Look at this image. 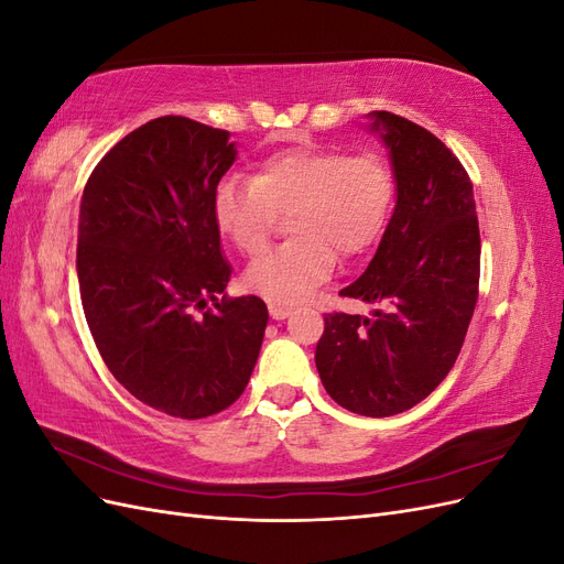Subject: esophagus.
Returning a JSON list of instances; mask_svg holds the SVG:
<instances>
[{"label":"esophagus","instance_id":"34e87169","mask_svg":"<svg viewBox=\"0 0 564 564\" xmlns=\"http://www.w3.org/2000/svg\"><path fill=\"white\" fill-rule=\"evenodd\" d=\"M268 313H270L272 319H284V317L292 315V308H289V305H280V303H270Z\"/></svg>","mask_w":564,"mask_h":564}]
</instances>
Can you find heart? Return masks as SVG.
Wrapping results in <instances>:
<instances>
[{
  "mask_svg": "<svg viewBox=\"0 0 564 564\" xmlns=\"http://www.w3.org/2000/svg\"><path fill=\"white\" fill-rule=\"evenodd\" d=\"M395 202V174L377 152L294 145L270 152L251 181L228 176L212 195L214 224L247 256L270 245L280 214L292 240L247 270V286L270 303H299L329 280L340 259L381 240Z\"/></svg>",
  "mask_w": 564,
  "mask_h": 564,
  "instance_id": "obj_1",
  "label": "heart"
}]
</instances>
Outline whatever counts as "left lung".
<instances>
[{
	"label": "left lung",
	"instance_id": "1",
	"mask_svg": "<svg viewBox=\"0 0 564 564\" xmlns=\"http://www.w3.org/2000/svg\"><path fill=\"white\" fill-rule=\"evenodd\" d=\"M390 150L392 212L362 278L340 296L379 305L371 317L327 313L315 365L334 402L383 419L406 412L447 377L480 284V226L464 164L437 135L369 112Z\"/></svg>",
	"mask_w": 564,
	"mask_h": 564
}]
</instances>
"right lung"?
Returning a JSON list of instances; mask_svg holds the SVG:
<instances>
[{
  "mask_svg": "<svg viewBox=\"0 0 564 564\" xmlns=\"http://www.w3.org/2000/svg\"><path fill=\"white\" fill-rule=\"evenodd\" d=\"M235 155L228 131L166 115L124 135L84 185V317L112 377L169 416L228 409L263 344L265 303L218 299L232 268L220 253L212 195Z\"/></svg>",
  "mask_w": 564,
  "mask_h": 564,
  "instance_id": "right-lung-1",
  "label": "right lung"
}]
</instances>
